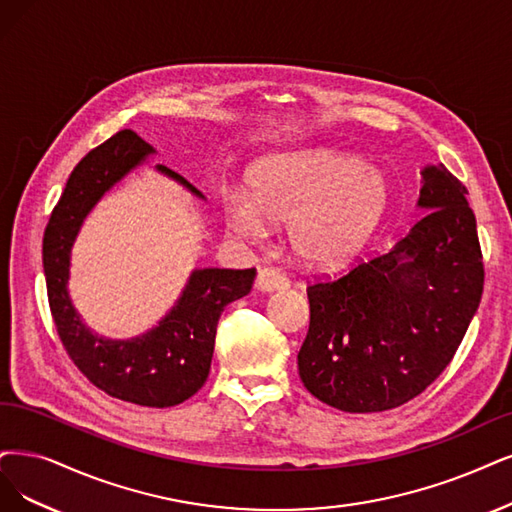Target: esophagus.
Here are the masks:
<instances>
[{
  "label": "esophagus",
  "mask_w": 512,
  "mask_h": 512,
  "mask_svg": "<svg viewBox=\"0 0 512 512\" xmlns=\"http://www.w3.org/2000/svg\"><path fill=\"white\" fill-rule=\"evenodd\" d=\"M257 289L259 291H278L289 287V278L276 268H261L257 272Z\"/></svg>",
  "instance_id": "34e87169"
}]
</instances>
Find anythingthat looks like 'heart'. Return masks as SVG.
<instances>
[{
    "label": "heart",
    "mask_w": 512,
    "mask_h": 512,
    "mask_svg": "<svg viewBox=\"0 0 512 512\" xmlns=\"http://www.w3.org/2000/svg\"><path fill=\"white\" fill-rule=\"evenodd\" d=\"M380 168L335 149L274 156L249 175V192L225 198L232 230L259 238L268 221L289 223L295 255L312 268H339L365 249L388 208Z\"/></svg>",
    "instance_id": "b5f03b06"
}]
</instances>
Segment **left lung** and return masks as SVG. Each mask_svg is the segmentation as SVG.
Instances as JSON below:
<instances>
[{"label":"left lung","instance_id":"obj_1","mask_svg":"<svg viewBox=\"0 0 512 512\" xmlns=\"http://www.w3.org/2000/svg\"><path fill=\"white\" fill-rule=\"evenodd\" d=\"M426 215L390 251L308 287L299 377L348 413L401 407L422 394L466 335L483 295V255L468 189L445 166L422 170Z\"/></svg>","mask_w":512,"mask_h":512}]
</instances>
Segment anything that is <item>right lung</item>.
I'll list each match as a JSON object with an SVG mask.
<instances>
[{"instance_id":"obj_1","label":"right lung","mask_w":512,"mask_h":512,"mask_svg":"<svg viewBox=\"0 0 512 512\" xmlns=\"http://www.w3.org/2000/svg\"><path fill=\"white\" fill-rule=\"evenodd\" d=\"M149 154H154L151 145L128 128L88 151L50 215L42 255L50 312L73 365L113 399L162 409L187 401L204 386L219 316L251 291L257 270H194L173 310L139 337L105 339L82 323L67 293L73 240L92 206ZM158 170L204 198L175 170L162 164Z\"/></svg>"}]
</instances>
